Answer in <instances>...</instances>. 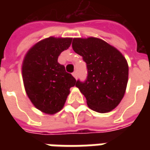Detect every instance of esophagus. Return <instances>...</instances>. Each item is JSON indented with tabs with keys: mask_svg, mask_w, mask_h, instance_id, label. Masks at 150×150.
Returning <instances> with one entry per match:
<instances>
[{
	"mask_svg": "<svg viewBox=\"0 0 150 150\" xmlns=\"http://www.w3.org/2000/svg\"><path fill=\"white\" fill-rule=\"evenodd\" d=\"M72 75H73L75 79H77V77H78V72L75 71H74L72 73Z\"/></svg>",
	"mask_w": 150,
	"mask_h": 150,
	"instance_id": "34e87169",
	"label": "esophagus"
}]
</instances>
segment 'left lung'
Here are the masks:
<instances>
[{"label":"left lung","mask_w":150,"mask_h":150,"mask_svg":"<svg viewBox=\"0 0 150 150\" xmlns=\"http://www.w3.org/2000/svg\"><path fill=\"white\" fill-rule=\"evenodd\" d=\"M72 48L87 64L88 76L76 87L84 95L88 107L97 112H110L125 92L129 66L119 50L96 38H74Z\"/></svg>","instance_id":"left-lung-1"}]
</instances>
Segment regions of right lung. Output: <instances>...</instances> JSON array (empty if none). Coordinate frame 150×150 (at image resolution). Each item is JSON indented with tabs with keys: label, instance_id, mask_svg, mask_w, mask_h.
I'll list each match as a JSON object with an SVG mask.
<instances>
[{
	"label": "right lung",
	"instance_id": "obj_1",
	"mask_svg": "<svg viewBox=\"0 0 150 150\" xmlns=\"http://www.w3.org/2000/svg\"><path fill=\"white\" fill-rule=\"evenodd\" d=\"M72 38L50 37L35 44L26 54L22 64L25 88L38 109L54 114L64 106L70 88L76 85L71 74L58 62L59 54L68 49Z\"/></svg>",
	"mask_w": 150,
	"mask_h": 150
}]
</instances>
